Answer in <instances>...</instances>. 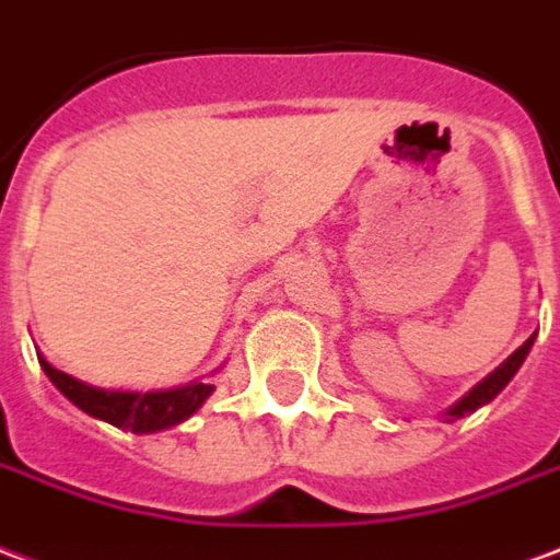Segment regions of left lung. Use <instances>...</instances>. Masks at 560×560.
I'll return each instance as SVG.
<instances>
[{"instance_id": "8db88e82", "label": "left lung", "mask_w": 560, "mask_h": 560, "mask_svg": "<svg viewBox=\"0 0 560 560\" xmlns=\"http://www.w3.org/2000/svg\"><path fill=\"white\" fill-rule=\"evenodd\" d=\"M534 340H537V334H532V337L522 342L516 352L510 354L504 364L495 366V370H492V373H489L487 378H483V382H477V385L471 387V390H468L465 397L456 399L451 409L444 411V418H447V420H459V418H465V415H471V411L480 409V406H487V402H492V399H495L498 394H501V390L508 387L510 378L520 373V366L525 364V358H528V352H532Z\"/></svg>"}]
</instances>
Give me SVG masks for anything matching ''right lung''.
Here are the masks:
<instances>
[{
    "instance_id": "right-lung-1",
    "label": "right lung",
    "mask_w": 560,
    "mask_h": 560,
    "mask_svg": "<svg viewBox=\"0 0 560 560\" xmlns=\"http://www.w3.org/2000/svg\"><path fill=\"white\" fill-rule=\"evenodd\" d=\"M38 364L56 385V390L65 399H71L73 406L85 411L89 418L104 420V423L137 432V435L173 430L202 409V402L214 394V385H208L206 378L166 387V390H109V387L89 385V382H80V378L56 370L44 354H38Z\"/></svg>"
}]
</instances>
